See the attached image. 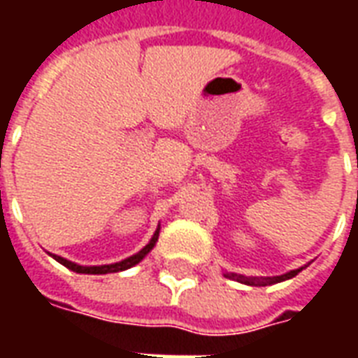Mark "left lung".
Returning <instances> with one entry per match:
<instances>
[{
	"mask_svg": "<svg viewBox=\"0 0 358 358\" xmlns=\"http://www.w3.org/2000/svg\"><path fill=\"white\" fill-rule=\"evenodd\" d=\"M307 266V264H305ZM305 266H301V268H295V270H289V272H285L282 276H261V278H255V276H243V274H236V272H224L226 278H230V280H236V282H240V284H245V285H272V284H280V282H284V280H289V278L297 276L301 270L305 268Z\"/></svg>",
	"mask_w": 358,
	"mask_h": 358,
	"instance_id": "8db88e82",
	"label": "left lung"
}]
</instances>
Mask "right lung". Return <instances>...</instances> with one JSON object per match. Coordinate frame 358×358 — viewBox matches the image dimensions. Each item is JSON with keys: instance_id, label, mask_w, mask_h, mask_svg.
<instances>
[{"instance_id": "1", "label": "right lung", "mask_w": 358, "mask_h": 358, "mask_svg": "<svg viewBox=\"0 0 358 358\" xmlns=\"http://www.w3.org/2000/svg\"><path fill=\"white\" fill-rule=\"evenodd\" d=\"M159 230H161V226H157L155 234L151 236V240H149V243L145 245L143 249H140L136 255L128 257V259H124V261H118V263H113V264H99V266H82V264H76L73 263V261H66V259H63V257L59 255H50L57 261V263H61L63 266H66L69 270H73V272H78V274H109V272H122V270H128L132 268V266H136V264L140 263V261H143L145 259V255H148L151 249L155 248L157 240H159Z\"/></svg>"}]
</instances>
